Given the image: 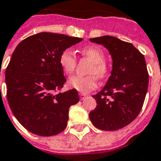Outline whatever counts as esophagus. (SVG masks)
<instances>
[{"label": "esophagus", "mask_w": 161, "mask_h": 161, "mask_svg": "<svg viewBox=\"0 0 161 161\" xmlns=\"http://www.w3.org/2000/svg\"><path fill=\"white\" fill-rule=\"evenodd\" d=\"M79 95H80V99H81V100H83V99L85 98L86 97V95L84 93H80Z\"/></svg>", "instance_id": "34e87169"}]
</instances>
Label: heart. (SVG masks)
<instances>
[{
	"label": "heart",
	"mask_w": 161,
	"mask_h": 161,
	"mask_svg": "<svg viewBox=\"0 0 161 161\" xmlns=\"http://www.w3.org/2000/svg\"><path fill=\"white\" fill-rule=\"evenodd\" d=\"M81 53L93 63L90 73L96 74L99 78H104L108 74V68L104 64V53L101 49L94 47H88L81 50ZM76 58L69 50L64 51L59 57V64L66 75H71L76 67ZM69 86L82 93H87L97 86V80L95 75H74L68 80Z\"/></svg>",
	"instance_id": "b5f03b06"
}]
</instances>
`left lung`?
Masks as SVG:
<instances>
[{
  "mask_svg": "<svg viewBox=\"0 0 161 161\" xmlns=\"http://www.w3.org/2000/svg\"><path fill=\"white\" fill-rule=\"evenodd\" d=\"M90 42L103 46L113 63L105 86L92 96L97 107L89 118L100 130L116 131L133 121L142 109L148 86L144 56L131 43L114 36L92 38Z\"/></svg>",
  "mask_w": 161,
  "mask_h": 161,
  "instance_id": "8db88e82",
  "label": "left lung"
}]
</instances>
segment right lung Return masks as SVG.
Segmentation results:
<instances>
[{"mask_svg":"<svg viewBox=\"0 0 161 161\" xmlns=\"http://www.w3.org/2000/svg\"><path fill=\"white\" fill-rule=\"evenodd\" d=\"M82 40L41 32L15 48L5 73L7 101L14 116L30 132L50 136L67 126L69 109L80 98L75 89L54 93L66 82L59 57Z\"/></svg>","mask_w":161,"mask_h":161,"instance_id":"1","label":"right lung"}]
</instances>
